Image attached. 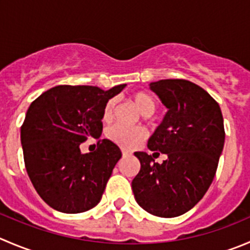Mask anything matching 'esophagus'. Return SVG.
Segmentation results:
<instances>
[{
  "label": "esophagus",
  "mask_w": 250,
  "mask_h": 250,
  "mask_svg": "<svg viewBox=\"0 0 250 250\" xmlns=\"http://www.w3.org/2000/svg\"><path fill=\"white\" fill-rule=\"evenodd\" d=\"M122 155L123 156H130V155H132V152L127 151V150H122Z\"/></svg>",
  "instance_id": "esophagus-1"
}]
</instances>
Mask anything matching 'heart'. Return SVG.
I'll return each mask as SVG.
<instances>
[{
	"mask_svg": "<svg viewBox=\"0 0 250 250\" xmlns=\"http://www.w3.org/2000/svg\"><path fill=\"white\" fill-rule=\"evenodd\" d=\"M132 100L138 111L145 117L151 116L156 110V103L149 94L139 91L132 96ZM113 107H115V103L112 100H108L105 104L103 110L104 122H108L112 118ZM106 135L111 142L120 145L123 149H133L145 139V132L142 128H128L121 125H113L112 127L108 128Z\"/></svg>",
	"mask_w": 250,
	"mask_h": 250,
	"instance_id": "b5f03b06",
	"label": "heart"
}]
</instances>
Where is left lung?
<instances>
[{"mask_svg":"<svg viewBox=\"0 0 250 250\" xmlns=\"http://www.w3.org/2000/svg\"><path fill=\"white\" fill-rule=\"evenodd\" d=\"M150 89L168 111L147 147L167 159L157 164L154 155L134 152L140 171L132 189L145 211L176 217L198 204L212 183L225 144L224 117L209 93L189 81L162 79Z\"/></svg>","mask_w":250,"mask_h":250,"instance_id":"left-lung-1","label":"left lung"}]
</instances>
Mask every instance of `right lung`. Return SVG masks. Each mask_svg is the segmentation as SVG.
Returning <instances> with one entry per match:
<instances>
[{
  "mask_svg": "<svg viewBox=\"0 0 250 250\" xmlns=\"http://www.w3.org/2000/svg\"><path fill=\"white\" fill-rule=\"evenodd\" d=\"M125 86L58 85L29 106L21 128L24 162L35 190L52 209L78 214L103 198L122 152L108 139L88 154H82L81 144L100 138L104 106Z\"/></svg>",
  "mask_w": 250,
  "mask_h": 250,
  "instance_id": "1",
  "label": "right lung"
}]
</instances>
